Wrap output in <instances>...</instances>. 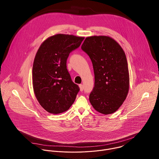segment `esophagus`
<instances>
[{
    "label": "esophagus",
    "instance_id": "obj_1",
    "mask_svg": "<svg viewBox=\"0 0 159 159\" xmlns=\"http://www.w3.org/2000/svg\"><path fill=\"white\" fill-rule=\"evenodd\" d=\"M79 88H80V91H83L84 90V85L82 84H80L79 85Z\"/></svg>",
    "mask_w": 159,
    "mask_h": 159
}]
</instances>
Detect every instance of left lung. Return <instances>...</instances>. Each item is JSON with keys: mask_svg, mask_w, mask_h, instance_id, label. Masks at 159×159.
I'll return each mask as SVG.
<instances>
[{"mask_svg": "<svg viewBox=\"0 0 159 159\" xmlns=\"http://www.w3.org/2000/svg\"><path fill=\"white\" fill-rule=\"evenodd\" d=\"M81 48L91 60L95 76L90 102L101 114H112L122 105L129 90L125 53L118 43L106 36L87 37Z\"/></svg>", "mask_w": 159, "mask_h": 159, "instance_id": "1", "label": "left lung"}]
</instances>
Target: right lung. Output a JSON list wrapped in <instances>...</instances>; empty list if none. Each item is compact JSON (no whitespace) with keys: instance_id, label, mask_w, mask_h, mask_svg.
Here are the masks:
<instances>
[{"instance_id":"obj_1","label":"right lung","mask_w":159,"mask_h":159,"mask_svg":"<svg viewBox=\"0 0 159 159\" xmlns=\"http://www.w3.org/2000/svg\"><path fill=\"white\" fill-rule=\"evenodd\" d=\"M84 39L57 34L44 40L36 54L32 72L34 93L39 104L52 114L69 109L79 91L67 70L66 60Z\"/></svg>"}]
</instances>
